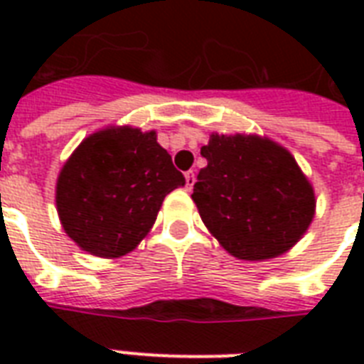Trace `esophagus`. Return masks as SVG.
Returning a JSON list of instances; mask_svg holds the SVG:
<instances>
[{"mask_svg":"<svg viewBox=\"0 0 364 364\" xmlns=\"http://www.w3.org/2000/svg\"><path fill=\"white\" fill-rule=\"evenodd\" d=\"M193 185H194V173L193 171H187V173H185V187H187V191H191Z\"/></svg>","mask_w":364,"mask_h":364,"instance_id":"esophagus-1","label":"esophagus"}]
</instances>
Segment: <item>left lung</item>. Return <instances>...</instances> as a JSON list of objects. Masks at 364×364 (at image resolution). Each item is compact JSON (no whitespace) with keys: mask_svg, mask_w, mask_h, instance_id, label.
Segmentation results:
<instances>
[{"mask_svg":"<svg viewBox=\"0 0 364 364\" xmlns=\"http://www.w3.org/2000/svg\"><path fill=\"white\" fill-rule=\"evenodd\" d=\"M208 166L194 183L202 223L240 260L293 249L316 215V191L282 143L259 134H217L202 147Z\"/></svg>","mask_w":364,"mask_h":364,"instance_id":"left-lung-1","label":"left lung"}]
</instances>
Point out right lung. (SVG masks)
I'll use <instances>...</instances> for the list:
<instances>
[{
    "mask_svg": "<svg viewBox=\"0 0 364 364\" xmlns=\"http://www.w3.org/2000/svg\"><path fill=\"white\" fill-rule=\"evenodd\" d=\"M185 177L156 132L109 124L82 139L56 179V211L81 251L119 259L151 232L166 194Z\"/></svg>",
    "mask_w": 364,
    "mask_h": 364,
    "instance_id": "right-lung-1",
    "label": "right lung"
}]
</instances>
